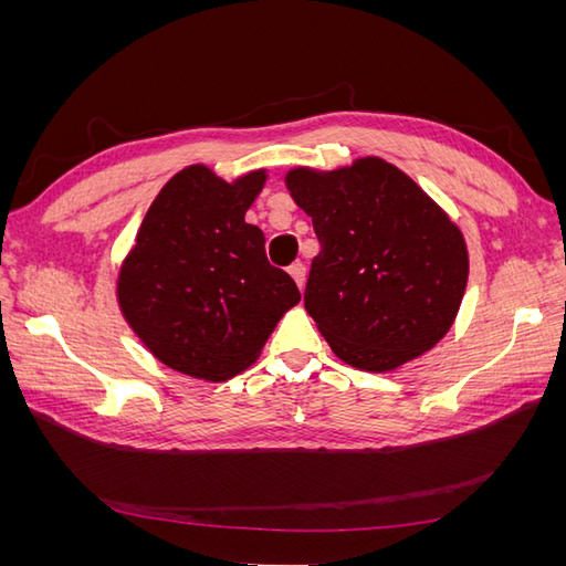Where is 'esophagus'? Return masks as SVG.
<instances>
[{"mask_svg": "<svg viewBox=\"0 0 566 566\" xmlns=\"http://www.w3.org/2000/svg\"><path fill=\"white\" fill-rule=\"evenodd\" d=\"M287 273H290V279L295 281V285H297L300 290H304V281H306V269H304V264H302V262L293 264V266L287 269Z\"/></svg>", "mask_w": 566, "mask_h": 566, "instance_id": "obj_1", "label": "esophagus"}]
</instances>
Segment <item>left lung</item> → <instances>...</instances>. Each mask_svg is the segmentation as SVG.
<instances>
[{"mask_svg": "<svg viewBox=\"0 0 566 566\" xmlns=\"http://www.w3.org/2000/svg\"><path fill=\"white\" fill-rule=\"evenodd\" d=\"M285 188L321 243L304 306L337 358L389 373L451 331L470 273L465 235L413 179L366 156L293 167Z\"/></svg>", "mask_w": 566, "mask_h": 566, "instance_id": "left-lung-1", "label": "left lung"}]
</instances>
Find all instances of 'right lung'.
Segmentation results:
<instances>
[{
    "mask_svg": "<svg viewBox=\"0 0 566 566\" xmlns=\"http://www.w3.org/2000/svg\"><path fill=\"white\" fill-rule=\"evenodd\" d=\"M266 169L224 181L208 165L169 179L119 264V312L160 364L188 378L224 382L250 368L300 290L264 254L245 212Z\"/></svg>",
    "mask_w": 566,
    "mask_h": 566,
    "instance_id": "1",
    "label": "right lung"
}]
</instances>
